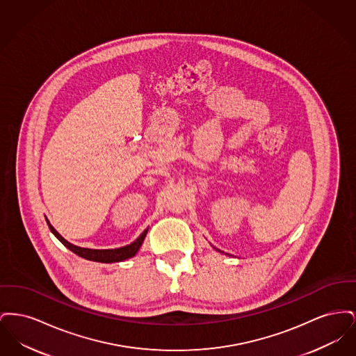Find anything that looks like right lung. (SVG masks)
Listing matches in <instances>:
<instances>
[{
  "label": "right lung",
  "instance_id": "right-lung-1",
  "mask_svg": "<svg viewBox=\"0 0 356 356\" xmlns=\"http://www.w3.org/2000/svg\"><path fill=\"white\" fill-rule=\"evenodd\" d=\"M48 221V220H47ZM48 225L51 228V234L57 237L68 250H70L73 254H79L80 257H84L92 261H100V263H115V261H122L125 259H129L132 256H135L138 251V248L141 247L144 238L147 236L148 229H145L140 236L136 238L134 243H131L129 245L116 248V250H90V248H81L77 245L70 244L64 237L61 236L48 221Z\"/></svg>",
  "mask_w": 356,
  "mask_h": 356
}]
</instances>
